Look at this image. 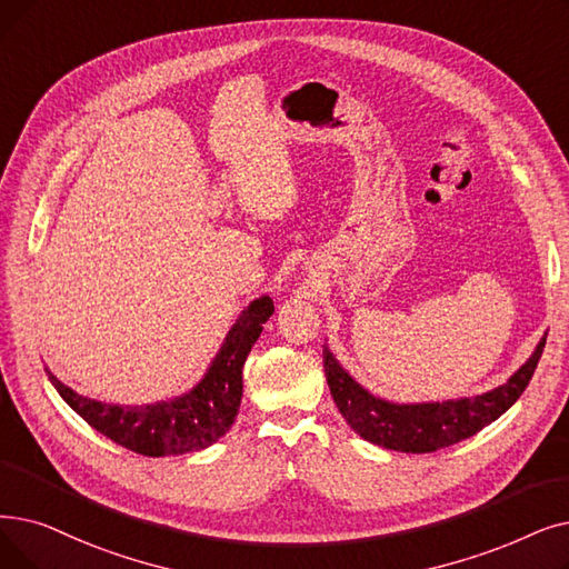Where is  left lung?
<instances>
[{
  "mask_svg": "<svg viewBox=\"0 0 569 569\" xmlns=\"http://www.w3.org/2000/svg\"><path fill=\"white\" fill-rule=\"evenodd\" d=\"M545 343L547 337H541L535 353L507 379V383L475 395V398L447 402L398 405L381 400L346 372L328 346L323 349V367L337 409L362 439L390 451L432 453L498 421L528 388Z\"/></svg>",
  "mask_w": 569,
  "mask_h": 569,
  "instance_id": "1",
  "label": "left lung"
}]
</instances>
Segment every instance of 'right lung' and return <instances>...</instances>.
<instances>
[{
    "label": "right lung",
    "mask_w": 569,
    "mask_h": 569,
    "mask_svg": "<svg viewBox=\"0 0 569 569\" xmlns=\"http://www.w3.org/2000/svg\"><path fill=\"white\" fill-rule=\"evenodd\" d=\"M274 313L267 295L241 311L223 346L211 360L207 375L192 390L156 405H107L83 398L46 369L60 398L77 411L88 426L134 453L160 458L202 451L223 437L241 405V369L262 323Z\"/></svg>",
    "instance_id": "obj_1"
}]
</instances>
